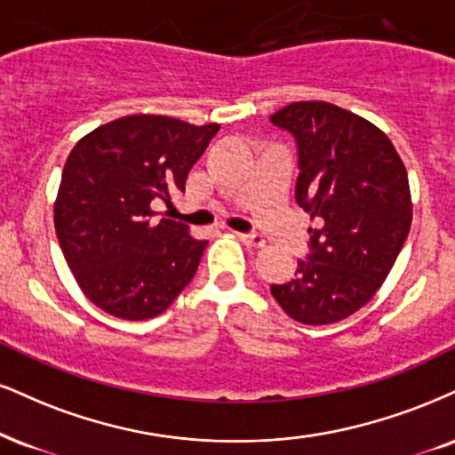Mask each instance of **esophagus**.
I'll return each instance as SVG.
<instances>
[{"instance_id":"obj_1","label":"esophagus","mask_w":455,"mask_h":455,"mask_svg":"<svg viewBox=\"0 0 455 455\" xmlns=\"http://www.w3.org/2000/svg\"><path fill=\"white\" fill-rule=\"evenodd\" d=\"M237 237L242 239L245 245H250V248H262V245H265V239H262V235L259 233H237Z\"/></svg>"}]
</instances>
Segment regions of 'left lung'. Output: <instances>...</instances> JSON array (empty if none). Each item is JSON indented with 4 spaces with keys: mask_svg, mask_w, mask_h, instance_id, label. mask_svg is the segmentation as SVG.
<instances>
[{
    "mask_svg": "<svg viewBox=\"0 0 455 455\" xmlns=\"http://www.w3.org/2000/svg\"><path fill=\"white\" fill-rule=\"evenodd\" d=\"M297 141L294 199L309 213V254L294 280L273 283L300 324H332L373 299L411 228L407 169L369 120L326 101H297L269 118Z\"/></svg>",
    "mask_w": 455,
    "mask_h": 455,
    "instance_id": "8db88e82",
    "label": "left lung"
}]
</instances>
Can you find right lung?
<instances>
[{"label":"right lung","mask_w":455,"mask_h":455,"mask_svg":"<svg viewBox=\"0 0 455 455\" xmlns=\"http://www.w3.org/2000/svg\"><path fill=\"white\" fill-rule=\"evenodd\" d=\"M218 124L135 114L103 124L69 152L54 204L59 245L82 292L123 320L163 314L188 286L207 242L152 204L184 193Z\"/></svg>","instance_id":"add662e5"}]
</instances>
